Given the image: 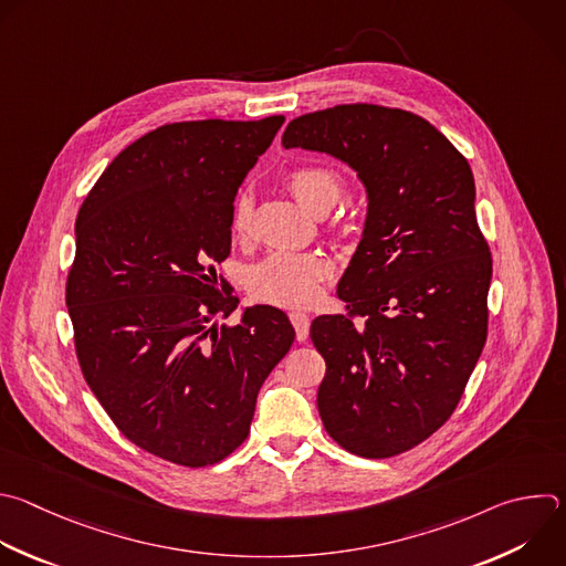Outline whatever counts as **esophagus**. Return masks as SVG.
I'll return each instance as SVG.
<instances>
[{"instance_id": "obj_1", "label": "esophagus", "mask_w": 566, "mask_h": 566, "mask_svg": "<svg viewBox=\"0 0 566 566\" xmlns=\"http://www.w3.org/2000/svg\"><path fill=\"white\" fill-rule=\"evenodd\" d=\"M289 317H291V324H293V328H295L297 342H304V339L308 337V326H311L308 315L302 313V311H293Z\"/></svg>"}]
</instances>
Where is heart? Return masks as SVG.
Returning <instances> with one entry per match:
<instances>
[{
  "instance_id": "1",
  "label": "heart",
  "mask_w": 566,
  "mask_h": 566,
  "mask_svg": "<svg viewBox=\"0 0 566 566\" xmlns=\"http://www.w3.org/2000/svg\"><path fill=\"white\" fill-rule=\"evenodd\" d=\"M297 202L315 216L328 213L344 193L342 175L324 164H302L284 177ZM253 229V202L240 196L231 211V233L247 238ZM333 260L322 251H275L253 264L247 289L258 302L277 306H308L317 300L322 284L333 275Z\"/></svg>"
}]
</instances>
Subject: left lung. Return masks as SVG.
<instances>
[{"mask_svg": "<svg viewBox=\"0 0 566 566\" xmlns=\"http://www.w3.org/2000/svg\"><path fill=\"white\" fill-rule=\"evenodd\" d=\"M284 148L346 161L368 193L364 233L337 284L346 313L319 315L317 409L359 458H394L455 411L486 342L493 260L467 157L424 117L342 104L295 117Z\"/></svg>", "mask_w": 566, "mask_h": 566, "instance_id": "1", "label": "left lung"}]
</instances>
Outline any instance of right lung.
Listing matches in <instances>:
<instances>
[{"label":"right lung","instance_id":"obj_1","mask_svg":"<svg viewBox=\"0 0 566 566\" xmlns=\"http://www.w3.org/2000/svg\"><path fill=\"white\" fill-rule=\"evenodd\" d=\"M282 124H164L106 166L77 213L66 306L84 380L133 444L179 467L216 464L247 440L295 339L266 304L216 324L240 302L216 273L238 188Z\"/></svg>","mask_w":566,"mask_h":566}]
</instances>
